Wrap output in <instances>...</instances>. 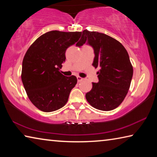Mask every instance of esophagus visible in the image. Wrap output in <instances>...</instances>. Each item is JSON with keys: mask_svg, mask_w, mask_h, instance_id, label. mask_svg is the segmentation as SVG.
Returning a JSON list of instances; mask_svg holds the SVG:
<instances>
[{"mask_svg": "<svg viewBox=\"0 0 157 157\" xmlns=\"http://www.w3.org/2000/svg\"><path fill=\"white\" fill-rule=\"evenodd\" d=\"M77 79H78V82H81L82 79H83V78H82L81 77H79V76H77Z\"/></svg>", "mask_w": 157, "mask_h": 157, "instance_id": "34e87169", "label": "esophagus"}]
</instances>
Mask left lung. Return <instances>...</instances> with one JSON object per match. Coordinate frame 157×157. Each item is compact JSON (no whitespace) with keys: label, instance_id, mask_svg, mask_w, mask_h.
<instances>
[{"label":"left lung","instance_id":"obj_1","mask_svg":"<svg viewBox=\"0 0 157 157\" xmlns=\"http://www.w3.org/2000/svg\"><path fill=\"white\" fill-rule=\"evenodd\" d=\"M86 41L94 50L92 65L100 70L99 82H93L86 99L97 109L113 110L123 102L131 84L133 67L128 52L118 41L103 33L84 30L76 46L80 47Z\"/></svg>","mask_w":157,"mask_h":157}]
</instances>
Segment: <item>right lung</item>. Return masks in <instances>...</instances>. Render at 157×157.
<instances>
[{
    "mask_svg": "<svg viewBox=\"0 0 157 157\" xmlns=\"http://www.w3.org/2000/svg\"><path fill=\"white\" fill-rule=\"evenodd\" d=\"M81 32L52 30L36 39L26 52L22 63L21 79L31 102L44 112L63 107L77 78L60 73L65 52L81 36Z\"/></svg>",
    "mask_w": 157,
    "mask_h": 157,
    "instance_id": "right-lung-1",
    "label": "right lung"
}]
</instances>
